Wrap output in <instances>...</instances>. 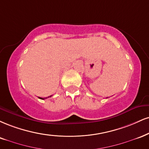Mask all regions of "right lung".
Here are the masks:
<instances>
[{"mask_svg": "<svg viewBox=\"0 0 149 149\" xmlns=\"http://www.w3.org/2000/svg\"><path fill=\"white\" fill-rule=\"evenodd\" d=\"M48 97H49V96H48ZM39 98H40V99H45V98H41V97H39Z\"/></svg>", "mask_w": 149, "mask_h": 149, "instance_id": "right-lung-1", "label": "right lung"}]
</instances>
